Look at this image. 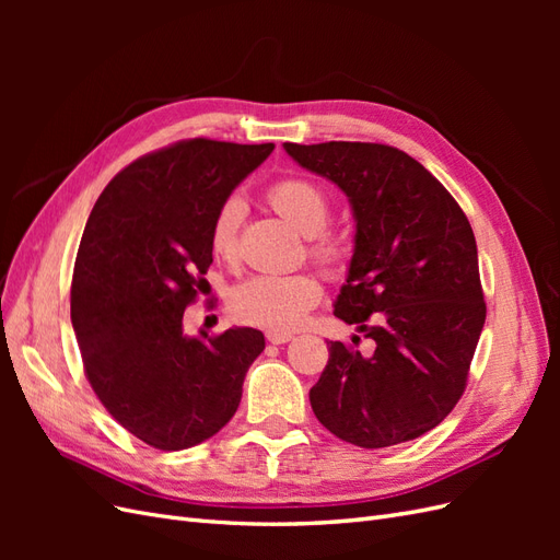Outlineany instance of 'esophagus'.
Listing matches in <instances>:
<instances>
[{
  "label": "esophagus",
  "instance_id": "1",
  "mask_svg": "<svg viewBox=\"0 0 560 560\" xmlns=\"http://www.w3.org/2000/svg\"><path fill=\"white\" fill-rule=\"evenodd\" d=\"M266 338L273 346H282V343H287V341H292V334L290 331H268L266 334Z\"/></svg>",
  "mask_w": 560,
  "mask_h": 560
}]
</instances>
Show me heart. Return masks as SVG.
I'll return each mask as SVG.
<instances>
[{"mask_svg":"<svg viewBox=\"0 0 560 560\" xmlns=\"http://www.w3.org/2000/svg\"><path fill=\"white\" fill-rule=\"evenodd\" d=\"M268 202L301 235L311 238V257L327 270H336L343 252L327 238L331 206L327 194L308 179H282L268 189ZM245 217L241 196L226 198L212 217L210 249L217 259L233 264L238 259V231ZM322 296V284L311 273L254 276L238 284L231 294V308L249 325L268 331H292Z\"/></svg>","mask_w":560,"mask_h":560,"instance_id":"obj_1","label":"heart"}]
</instances>
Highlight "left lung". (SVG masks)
I'll return each mask as SVG.
<instances>
[{
    "instance_id": "obj_1",
    "label": "left lung",
    "mask_w": 560,
    "mask_h": 560,
    "mask_svg": "<svg viewBox=\"0 0 560 560\" xmlns=\"http://www.w3.org/2000/svg\"><path fill=\"white\" fill-rule=\"evenodd\" d=\"M282 147L348 196L354 247L334 315L374 341L371 352L331 341L313 411L354 446L411 442L463 397L486 322L471 226L439 179L395 147Z\"/></svg>"
}]
</instances>
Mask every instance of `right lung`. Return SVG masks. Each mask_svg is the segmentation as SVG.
<instances>
[{"instance_id":"1","label":"right lung","mask_w":560,"mask_h":560,"mask_svg":"<svg viewBox=\"0 0 560 560\" xmlns=\"http://www.w3.org/2000/svg\"><path fill=\"white\" fill-rule=\"evenodd\" d=\"M276 144L184 140L124 167L100 194L79 245L72 327L83 369L116 422L161 451L191 448L233 418L264 334H184L208 287L219 206Z\"/></svg>"}]
</instances>
